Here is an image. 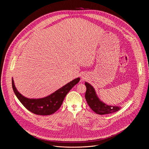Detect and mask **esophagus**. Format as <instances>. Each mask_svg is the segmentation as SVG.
I'll list each match as a JSON object with an SVG mask.
<instances>
[{
	"mask_svg": "<svg viewBox=\"0 0 149 149\" xmlns=\"http://www.w3.org/2000/svg\"><path fill=\"white\" fill-rule=\"evenodd\" d=\"M82 78H84V77H82Z\"/></svg>",
	"mask_w": 149,
	"mask_h": 149,
	"instance_id": "1",
	"label": "esophagus"
}]
</instances>
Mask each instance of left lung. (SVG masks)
Listing matches in <instances>:
<instances>
[{
    "label": "left lung",
    "instance_id": "left-lung-1",
    "mask_svg": "<svg viewBox=\"0 0 149 149\" xmlns=\"http://www.w3.org/2000/svg\"><path fill=\"white\" fill-rule=\"evenodd\" d=\"M85 85L87 87L85 97L90 108L95 113L104 115L117 112L120 110L121 107L118 106L109 105L101 101L97 96L94 88L90 84L86 82Z\"/></svg>",
    "mask_w": 149,
    "mask_h": 149
}]
</instances>
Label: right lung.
I'll list each match as a JSON object with an SVG mask.
<instances>
[{
    "mask_svg": "<svg viewBox=\"0 0 149 149\" xmlns=\"http://www.w3.org/2000/svg\"><path fill=\"white\" fill-rule=\"evenodd\" d=\"M79 80V78H77L49 95L37 99L24 97L17 90L13 78L12 83L16 96L27 110L37 115L47 116L52 114L60 108L66 95Z\"/></svg>",
    "mask_w": 149,
    "mask_h": 149,
    "instance_id": "obj_1",
    "label": "right lung"
}]
</instances>
